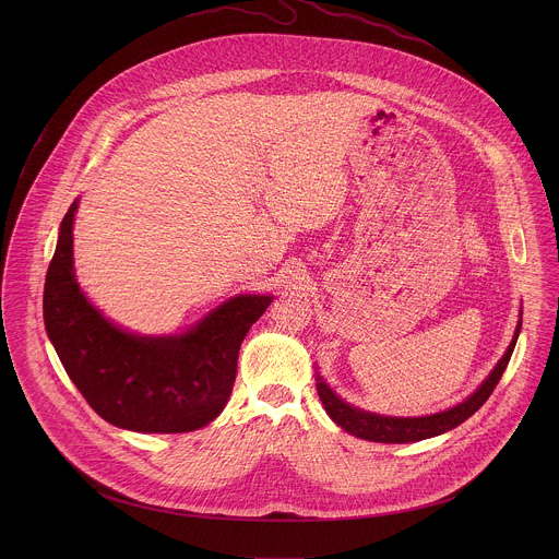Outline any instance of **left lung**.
I'll return each instance as SVG.
<instances>
[{
  "instance_id": "1",
  "label": "left lung",
  "mask_w": 559,
  "mask_h": 559,
  "mask_svg": "<svg viewBox=\"0 0 559 559\" xmlns=\"http://www.w3.org/2000/svg\"><path fill=\"white\" fill-rule=\"evenodd\" d=\"M521 324L516 326V333L512 337V344L508 346L506 355L499 359V364L495 366V370L488 374V379L479 385L478 392L474 396L461 402L459 406H452L443 413L437 415H426V417H383V415H374V413H366L361 408H355L350 404H346L344 400L337 399L329 385L317 377V390H319L320 402L324 404L329 417L342 426L346 432L359 437V439H368V441H379V443H411V441H421L428 437H437L441 432H448L452 428H456L459 424H463L467 417H472L479 406L488 400L492 394V390L497 388L499 379L503 377L508 361L512 357L516 337H519Z\"/></svg>"
}]
</instances>
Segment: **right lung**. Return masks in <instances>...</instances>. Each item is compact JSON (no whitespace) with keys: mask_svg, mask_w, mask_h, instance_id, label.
I'll list each match as a JSON object with an SVG mask.
<instances>
[{"mask_svg":"<svg viewBox=\"0 0 559 559\" xmlns=\"http://www.w3.org/2000/svg\"><path fill=\"white\" fill-rule=\"evenodd\" d=\"M60 226L43 312L49 340L85 402L109 424L135 432H189L213 421L233 394L245 333L271 297H237L193 331L138 337L94 310L73 273V219Z\"/></svg>","mask_w":559,"mask_h":559,"instance_id":"obj_1","label":"right lung"}]
</instances>
